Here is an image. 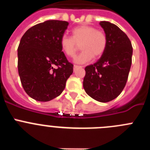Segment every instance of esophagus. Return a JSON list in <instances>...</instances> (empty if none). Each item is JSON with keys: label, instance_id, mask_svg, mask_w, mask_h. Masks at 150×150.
<instances>
[{"label": "esophagus", "instance_id": "34e87169", "mask_svg": "<svg viewBox=\"0 0 150 150\" xmlns=\"http://www.w3.org/2000/svg\"><path fill=\"white\" fill-rule=\"evenodd\" d=\"M81 67H83L82 66H78V65H74V71H76V69L77 68H81Z\"/></svg>", "mask_w": 150, "mask_h": 150}]
</instances>
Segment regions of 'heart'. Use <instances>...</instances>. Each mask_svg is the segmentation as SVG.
Returning a JSON list of instances; mask_svg holds the SVG:
<instances>
[{"mask_svg": "<svg viewBox=\"0 0 150 150\" xmlns=\"http://www.w3.org/2000/svg\"><path fill=\"white\" fill-rule=\"evenodd\" d=\"M80 45L82 52L75 58L74 62L83 64L104 53L107 46V38L102 30L88 25H81L71 30V37L63 35L60 39L62 52L68 57H74Z\"/></svg>", "mask_w": 150, "mask_h": 150, "instance_id": "b5f03b06", "label": "heart"}]
</instances>
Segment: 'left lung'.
<instances>
[{"mask_svg": "<svg viewBox=\"0 0 150 150\" xmlns=\"http://www.w3.org/2000/svg\"><path fill=\"white\" fill-rule=\"evenodd\" d=\"M107 38L104 53L96 63L85 68V91L99 102L117 98L125 86L132 65V43L120 28L109 22H100Z\"/></svg>", "mask_w": 150, "mask_h": 150, "instance_id": "obj_1", "label": "left lung"}]
</instances>
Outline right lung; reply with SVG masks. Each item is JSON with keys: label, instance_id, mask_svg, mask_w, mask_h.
<instances>
[{"label": "right lung", "instance_id": "obj_1", "mask_svg": "<svg viewBox=\"0 0 150 150\" xmlns=\"http://www.w3.org/2000/svg\"><path fill=\"white\" fill-rule=\"evenodd\" d=\"M65 21L48 20L26 31L18 47V71L26 93L38 101L59 96L74 71L60 46Z\"/></svg>", "mask_w": 150, "mask_h": 150}]
</instances>
